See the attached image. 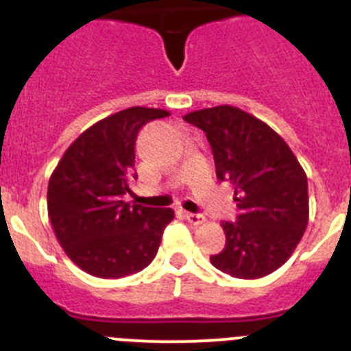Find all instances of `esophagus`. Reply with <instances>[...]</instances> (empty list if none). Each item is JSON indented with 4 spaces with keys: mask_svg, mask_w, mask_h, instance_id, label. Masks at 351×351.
<instances>
[{
    "mask_svg": "<svg viewBox=\"0 0 351 351\" xmlns=\"http://www.w3.org/2000/svg\"><path fill=\"white\" fill-rule=\"evenodd\" d=\"M184 218L186 221L191 223V225H202V223L206 221V218H204L202 214H195V213H184Z\"/></svg>",
    "mask_w": 351,
    "mask_h": 351,
    "instance_id": "34e87169",
    "label": "esophagus"
}]
</instances>
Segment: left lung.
I'll list each match as a JSON object with an SVG mask.
<instances>
[{"label":"left lung","instance_id":"8db88e82","mask_svg":"<svg viewBox=\"0 0 351 351\" xmlns=\"http://www.w3.org/2000/svg\"><path fill=\"white\" fill-rule=\"evenodd\" d=\"M184 121L206 133L216 178L235 186L237 221L221 223L226 243L210 263L241 280L271 274L290 258L308 226L306 172L271 126L241 108H204Z\"/></svg>","mask_w":351,"mask_h":351}]
</instances>
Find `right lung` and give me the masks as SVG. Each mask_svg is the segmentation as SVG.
Masks as SVG:
<instances>
[{"label": "right lung", "mask_w": 351, "mask_h": 351, "mask_svg": "<svg viewBox=\"0 0 351 351\" xmlns=\"http://www.w3.org/2000/svg\"><path fill=\"white\" fill-rule=\"evenodd\" d=\"M161 108L130 107L98 121L77 138L52 172L47 209L71 262L88 274L116 280L147 267L156 256L172 209L123 200L132 193L135 142Z\"/></svg>", "instance_id": "1"}]
</instances>
